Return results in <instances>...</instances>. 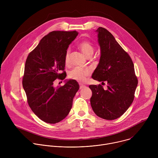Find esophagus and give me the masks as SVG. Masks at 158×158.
<instances>
[{
	"instance_id": "34e87169",
	"label": "esophagus",
	"mask_w": 158,
	"mask_h": 158,
	"mask_svg": "<svg viewBox=\"0 0 158 158\" xmlns=\"http://www.w3.org/2000/svg\"><path fill=\"white\" fill-rule=\"evenodd\" d=\"M84 87H85V85H83V84H79V88H80V89H83V88H84Z\"/></svg>"
}]
</instances>
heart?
Listing matches in <instances>:
<instances>
[{"label": "heart", "instance_id": "obj_1", "mask_svg": "<svg viewBox=\"0 0 158 158\" xmlns=\"http://www.w3.org/2000/svg\"><path fill=\"white\" fill-rule=\"evenodd\" d=\"M78 48L82 52V53L87 57H91L94 51V48L93 44L87 40H82L79 44ZM70 56V50L67 49L65 52L64 61L66 65L69 64L70 62L69 59ZM91 74V71L89 69H84L81 67H75L73 69H72L68 74V77L70 79L79 82H84L87 77L89 76Z\"/></svg>", "mask_w": 158, "mask_h": 158}]
</instances>
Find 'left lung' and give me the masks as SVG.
I'll use <instances>...</instances> for the list:
<instances>
[{
	"label": "left lung",
	"instance_id": "left-lung-1",
	"mask_svg": "<svg viewBox=\"0 0 158 158\" xmlns=\"http://www.w3.org/2000/svg\"><path fill=\"white\" fill-rule=\"evenodd\" d=\"M96 32L101 57L92 77L102 84L106 81L107 88L104 90L101 84L90 85L93 93L90 101L98 116L113 120L121 117L133 102L138 81L131 57L114 36L101 27Z\"/></svg>",
	"mask_w": 158,
	"mask_h": 158
}]
</instances>
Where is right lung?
Listing matches in <instances>:
<instances>
[{"mask_svg":"<svg viewBox=\"0 0 158 158\" xmlns=\"http://www.w3.org/2000/svg\"><path fill=\"white\" fill-rule=\"evenodd\" d=\"M77 35L76 31H52L40 40L26 59L22 85L31 110L45 123L56 124L68 115L79 89L74 80L62 86L54 85L56 80L66 77L65 52Z\"/></svg>","mask_w":158,"mask_h":158,"instance_id":"right-lung-1","label":"right lung"}]
</instances>
